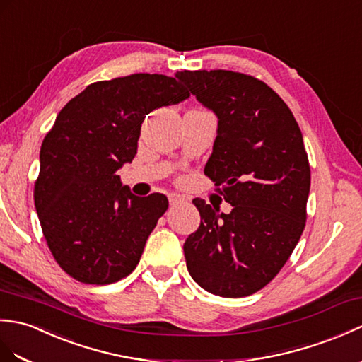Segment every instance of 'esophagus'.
Listing matches in <instances>:
<instances>
[{
    "instance_id": "obj_1",
    "label": "esophagus",
    "mask_w": 362,
    "mask_h": 362,
    "mask_svg": "<svg viewBox=\"0 0 362 362\" xmlns=\"http://www.w3.org/2000/svg\"><path fill=\"white\" fill-rule=\"evenodd\" d=\"M185 197L180 196V194H175V192H173V194H170V205L171 206H179L182 204H185Z\"/></svg>"
}]
</instances>
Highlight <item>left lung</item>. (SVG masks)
I'll use <instances>...</instances> for the list:
<instances>
[{"instance_id":"left-lung-1","label":"left lung","mask_w":362,"mask_h":362,"mask_svg":"<svg viewBox=\"0 0 362 362\" xmlns=\"http://www.w3.org/2000/svg\"><path fill=\"white\" fill-rule=\"evenodd\" d=\"M217 115L205 174L231 213L194 199L200 226L185 240L187 268L202 288L243 298L281 272L307 221L310 165L290 107L251 75L233 71L175 74Z\"/></svg>"}]
</instances>
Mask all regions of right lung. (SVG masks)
<instances>
[{
  "label": "right lung",
  "mask_w": 362,
  "mask_h": 362,
  "mask_svg": "<svg viewBox=\"0 0 362 362\" xmlns=\"http://www.w3.org/2000/svg\"><path fill=\"white\" fill-rule=\"evenodd\" d=\"M188 97L177 78L132 74L92 83L57 115L33 200L50 253L74 279L106 285L137 267L168 199L134 196L117 171L136 157L146 114Z\"/></svg>",
  "instance_id": "1"
}]
</instances>
